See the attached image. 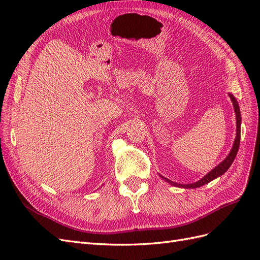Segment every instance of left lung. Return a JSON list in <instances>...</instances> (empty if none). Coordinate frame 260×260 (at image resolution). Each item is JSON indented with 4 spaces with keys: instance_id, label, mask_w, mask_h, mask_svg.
I'll return each mask as SVG.
<instances>
[{
    "instance_id": "1",
    "label": "left lung",
    "mask_w": 260,
    "mask_h": 260,
    "mask_svg": "<svg viewBox=\"0 0 260 260\" xmlns=\"http://www.w3.org/2000/svg\"><path fill=\"white\" fill-rule=\"evenodd\" d=\"M229 95H230L232 102H233V106H234V111H235V115H236V137H235L234 144H233V147L230 151L229 156L226 157L221 164H218L215 168H213L208 175H205L202 179H200V180H198L197 182L189 183V184H180V183H177V182L169 180V179L162 177L161 175H159L162 180L170 183L171 185H174V187L185 188V189H196V188H200V187H202V185L211 182L212 180H214V179H216L218 177H221L222 175L225 174L226 171L229 170V168L231 167V165L233 164V161H234V159L237 155L238 148H239V142H241V123H242L241 111H239V105L237 103V100L235 99L234 95L231 94V93H229Z\"/></svg>"
}]
</instances>
